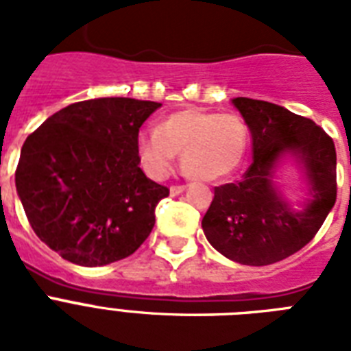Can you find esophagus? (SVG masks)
I'll return each instance as SVG.
<instances>
[{
	"label": "esophagus",
	"mask_w": 351,
	"mask_h": 351,
	"mask_svg": "<svg viewBox=\"0 0 351 351\" xmlns=\"http://www.w3.org/2000/svg\"><path fill=\"white\" fill-rule=\"evenodd\" d=\"M184 189H186V186H180V184H178V186L175 184V186L169 187V191H171V195H173V197H175V195H180Z\"/></svg>",
	"instance_id": "esophagus-1"
}]
</instances>
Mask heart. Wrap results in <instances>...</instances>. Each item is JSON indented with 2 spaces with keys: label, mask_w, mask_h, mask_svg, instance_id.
<instances>
[{
  "label": "heart",
  "mask_w": 351,
  "mask_h": 351,
  "mask_svg": "<svg viewBox=\"0 0 351 351\" xmlns=\"http://www.w3.org/2000/svg\"><path fill=\"white\" fill-rule=\"evenodd\" d=\"M250 132L237 114L187 107L162 118L156 129L138 134V160L151 178H164L182 151L184 169L198 180L233 175L244 160Z\"/></svg>",
  "instance_id": "b5f03b06"
}]
</instances>
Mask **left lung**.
<instances>
[{"label":"left lung","instance_id":"left-lung-1","mask_svg":"<svg viewBox=\"0 0 351 351\" xmlns=\"http://www.w3.org/2000/svg\"><path fill=\"white\" fill-rule=\"evenodd\" d=\"M250 127L253 162L242 178L215 187L202 219L215 250L245 266H267L302 250L321 230L337 198V154L332 136L313 120L269 101L234 98ZM284 152L303 162L312 202L293 212L272 187V169Z\"/></svg>","mask_w":351,"mask_h":351}]
</instances>
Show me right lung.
<instances>
[{
    "mask_svg": "<svg viewBox=\"0 0 351 351\" xmlns=\"http://www.w3.org/2000/svg\"><path fill=\"white\" fill-rule=\"evenodd\" d=\"M158 107L134 98L78 101L27 136L16 189L38 239L62 258L106 266L149 237L169 189L143 175L136 143Z\"/></svg>",
    "mask_w": 351,
    "mask_h": 351,
    "instance_id": "right-lung-1",
    "label": "right lung"
}]
</instances>
